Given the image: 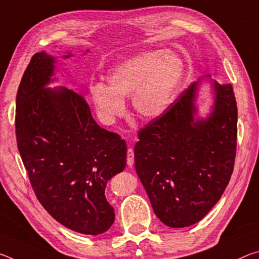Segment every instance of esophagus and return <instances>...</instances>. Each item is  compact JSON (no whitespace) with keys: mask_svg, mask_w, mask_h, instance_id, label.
<instances>
[{"mask_svg":"<svg viewBox=\"0 0 259 259\" xmlns=\"http://www.w3.org/2000/svg\"><path fill=\"white\" fill-rule=\"evenodd\" d=\"M135 162V154H134V150L133 148H128V153H126V163H128L129 166L134 164Z\"/></svg>","mask_w":259,"mask_h":259,"instance_id":"esophagus-1","label":"esophagus"}]
</instances>
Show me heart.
<instances>
[{
	"label": "heart",
	"mask_w": 259,
	"mask_h": 259,
	"mask_svg": "<svg viewBox=\"0 0 259 259\" xmlns=\"http://www.w3.org/2000/svg\"><path fill=\"white\" fill-rule=\"evenodd\" d=\"M184 76L185 64L176 52L142 51L109 71L108 87H91V97L99 116L108 123L123 114V99L130 96L137 115L154 120L171 106Z\"/></svg>",
	"instance_id": "heart-1"
}]
</instances>
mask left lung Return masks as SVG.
I'll return each mask as SVG.
<instances>
[{
    "label": "left lung",
    "mask_w": 259,
    "mask_h": 259,
    "mask_svg": "<svg viewBox=\"0 0 259 259\" xmlns=\"http://www.w3.org/2000/svg\"><path fill=\"white\" fill-rule=\"evenodd\" d=\"M200 82H193L163 115L140 129L135 146L136 171L153 210L163 224L176 229L195 224L212 209L235 161L233 87L212 81V112L207 119H195Z\"/></svg>",
    "instance_id": "1"
}]
</instances>
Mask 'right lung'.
<instances>
[{
    "label": "right lung",
    "instance_id": "add662e5",
    "mask_svg": "<svg viewBox=\"0 0 259 259\" xmlns=\"http://www.w3.org/2000/svg\"><path fill=\"white\" fill-rule=\"evenodd\" d=\"M54 64L42 51L26 68L16 99L17 145L47 211L69 230L98 235L115 218L105 188L125 168L126 145L96 123L84 96L47 88L54 81Z\"/></svg>",
    "mask_w": 259,
    "mask_h": 259
}]
</instances>
